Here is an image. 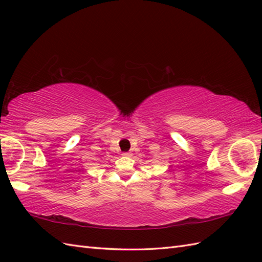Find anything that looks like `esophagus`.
Instances as JSON below:
<instances>
[{"label": "esophagus", "mask_w": 262, "mask_h": 262, "mask_svg": "<svg viewBox=\"0 0 262 262\" xmlns=\"http://www.w3.org/2000/svg\"><path fill=\"white\" fill-rule=\"evenodd\" d=\"M122 155H124V157H126V158H127V157H130L132 154H130V153H128V152H125V153H122Z\"/></svg>", "instance_id": "obj_1"}]
</instances>
